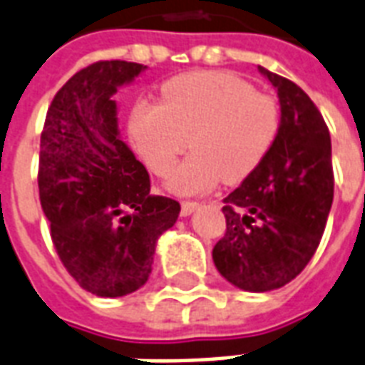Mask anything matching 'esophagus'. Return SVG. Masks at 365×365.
I'll list each match as a JSON object with an SVG mask.
<instances>
[{
	"mask_svg": "<svg viewBox=\"0 0 365 365\" xmlns=\"http://www.w3.org/2000/svg\"><path fill=\"white\" fill-rule=\"evenodd\" d=\"M197 207H199V202L197 201H182V210H180V214H182V216H189Z\"/></svg>",
	"mask_w": 365,
	"mask_h": 365,
	"instance_id": "34e87169",
	"label": "esophagus"
}]
</instances>
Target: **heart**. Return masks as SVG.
<instances>
[{
  "label": "heart",
  "mask_w": 365,
  "mask_h": 365,
  "mask_svg": "<svg viewBox=\"0 0 365 365\" xmlns=\"http://www.w3.org/2000/svg\"><path fill=\"white\" fill-rule=\"evenodd\" d=\"M279 105L230 72H189L160 88L158 105L139 103L130 116L133 145L158 178L177 157L194 153L172 173L168 187L180 195L207 193L222 180L243 182L266 160L279 133Z\"/></svg>",
  "instance_id": "1"
}]
</instances>
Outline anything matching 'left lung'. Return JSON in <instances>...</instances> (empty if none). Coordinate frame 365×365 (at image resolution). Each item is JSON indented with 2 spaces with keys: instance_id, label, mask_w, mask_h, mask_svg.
<instances>
[{
  "instance_id": "left-lung-1",
  "label": "left lung",
  "mask_w": 365,
  "mask_h": 365,
  "mask_svg": "<svg viewBox=\"0 0 365 365\" xmlns=\"http://www.w3.org/2000/svg\"><path fill=\"white\" fill-rule=\"evenodd\" d=\"M277 90L282 124L272 151L224 199L226 233L214 245L216 268L243 291L287 285L306 268L333 202L329 128L310 97L260 66Z\"/></svg>"
}]
</instances>
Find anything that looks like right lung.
Returning a JSON list of instances; mask_svg holds the SVG:
<instances>
[{
  "mask_svg": "<svg viewBox=\"0 0 365 365\" xmlns=\"http://www.w3.org/2000/svg\"><path fill=\"white\" fill-rule=\"evenodd\" d=\"M145 66L97 61L78 71L47 108L38 189L53 247L88 293L124 297L145 285L160 233L180 202L151 195L145 166L118 138L113 96Z\"/></svg>",
  "mask_w": 365,
  "mask_h": 365,
  "instance_id": "obj_1",
  "label": "right lung"
}]
</instances>
